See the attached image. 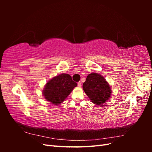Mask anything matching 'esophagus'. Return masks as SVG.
<instances>
[{
	"label": "esophagus",
	"mask_w": 152,
	"mask_h": 152,
	"mask_svg": "<svg viewBox=\"0 0 152 152\" xmlns=\"http://www.w3.org/2000/svg\"><path fill=\"white\" fill-rule=\"evenodd\" d=\"M78 87H81V85H82V83H81V82H78Z\"/></svg>",
	"instance_id": "obj_1"
}]
</instances>
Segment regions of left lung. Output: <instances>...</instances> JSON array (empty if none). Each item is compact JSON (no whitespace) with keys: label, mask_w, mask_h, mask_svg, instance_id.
Instances as JSON below:
<instances>
[{"label":"left lung","mask_w":152,"mask_h":152,"mask_svg":"<svg viewBox=\"0 0 152 152\" xmlns=\"http://www.w3.org/2000/svg\"><path fill=\"white\" fill-rule=\"evenodd\" d=\"M82 88L91 102L97 105L107 102L112 93L107 81L97 73H91L87 75Z\"/></svg>","instance_id":"1"}]
</instances>
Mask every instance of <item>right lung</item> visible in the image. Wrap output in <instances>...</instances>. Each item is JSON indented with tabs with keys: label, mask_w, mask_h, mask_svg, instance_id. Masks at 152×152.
Returning a JSON list of instances; mask_svg holds the SVG:
<instances>
[{
	"label": "right lung",
	"mask_w": 152,
	"mask_h": 152,
	"mask_svg": "<svg viewBox=\"0 0 152 152\" xmlns=\"http://www.w3.org/2000/svg\"><path fill=\"white\" fill-rule=\"evenodd\" d=\"M77 86V83L72 80L70 75L62 73L47 82L42 94L48 102L53 104H59L64 102Z\"/></svg>",
	"instance_id": "right-lung-1"
}]
</instances>
